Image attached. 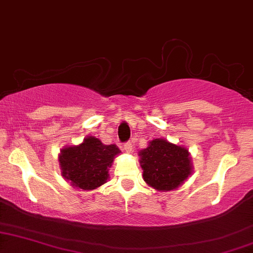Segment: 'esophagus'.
<instances>
[{"label":"esophagus","mask_w":253,"mask_h":253,"mask_svg":"<svg viewBox=\"0 0 253 253\" xmlns=\"http://www.w3.org/2000/svg\"><path fill=\"white\" fill-rule=\"evenodd\" d=\"M123 146H124V150H126V153H131V151H132V144H131L130 141H127V143L124 144Z\"/></svg>","instance_id":"34e87169"}]
</instances>
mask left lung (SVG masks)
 I'll list each match as a JSON object with an SVG mask.
<instances>
[{
  "mask_svg": "<svg viewBox=\"0 0 253 253\" xmlns=\"http://www.w3.org/2000/svg\"><path fill=\"white\" fill-rule=\"evenodd\" d=\"M144 181L157 191H170L192 174V164L185 147L157 138L139 152Z\"/></svg>",
  "mask_w": 253,
  "mask_h": 253,
  "instance_id": "1",
  "label": "left lung"
}]
</instances>
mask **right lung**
I'll return each instance as SVG.
<instances>
[{"instance_id":"add662e5","label":"right lung","mask_w":253,"mask_h":253,"mask_svg":"<svg viewBox=\"0 0 253 253\" xmlns=\"http://www.w3.org/2000/svg\"><path fill=\"white\" fill-rule=\"evenodd\" d=\"M120 153L116 145H105L98 138L88 136L77 146L61 150L58 162L62 176L75 188L94 190L107 182L114 158Z\"/></svg>"}]
</instances>
